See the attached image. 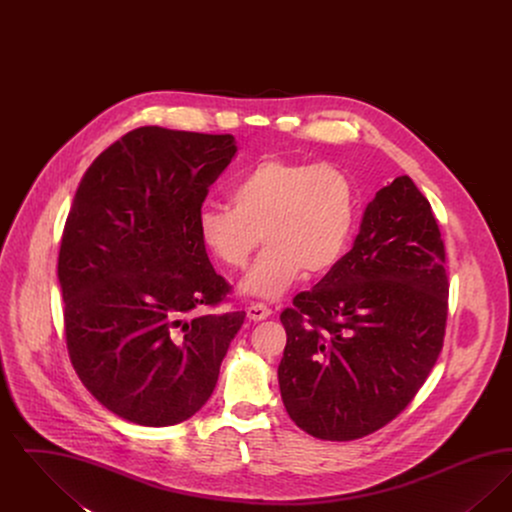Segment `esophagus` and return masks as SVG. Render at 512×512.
<instances>
[{"label": "esophagus", "instance_id": "obj_1", "mask_svg": "<svg viewBox=\"0 0 512 512\" xmlns=\"http://www.w3.org/2000/svg\"><path fill=\"white\" fill-rule=\"evenodd\" d=\"M247 318L249 320H255V322H259V320H265V318L270 317L272 315V311L268 309L267 305H263V303H251L249 307H247Z\"/></svg>", "mask_w": 512, "mask_h": 512}]
</instances>
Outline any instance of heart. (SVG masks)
<instances>
[{"label": "heart", "mask_w": 512, "mask_h": 512, "mask_svg": "<svg viewBox=\"0 0 512 512\" xmlns=\"http://www.w3.org/2000/svg\"><path fill=\"white\" fill-rule=\"evenodd\" d=\"M232 207L203 205L197 238L222 265L245 267L263 240L267 247L240 282V292L278 299L299 280L326 274L349 244L357 195L351 178L332 165L265 159L232 186Z\"/></svg>", "instance_id": "heart-1"}]
</instances>
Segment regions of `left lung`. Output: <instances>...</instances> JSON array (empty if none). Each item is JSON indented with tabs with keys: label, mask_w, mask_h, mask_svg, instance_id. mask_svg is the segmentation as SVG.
Wrapping results in <instances>:
<instances>
[{
	"label": "left lung",
	"mask_w": 512,
	"mask_h": 512,
	"mask_svg": "<svg viewBox=\"0 0 512 512\" xmlns=\"http://www.w3.org/2000/svg\"><path fill=\"white\" fill-rule=\"evenodd\" d=\"M447 293L432 207L397 176L366 205L351 251L280 315L278 384L293 422L328 441L386 426L438 361Z\"/></svg>",
	"instance_id": "8db88e82"
}]
</instances>
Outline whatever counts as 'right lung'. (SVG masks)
Instances as JSON below:
<instances>
[{"mask_svg": "<svg viewBox=\"0 0 512 512\" xmlns=\"http://www.w3.org/2000/svg\"><path fill=\"white\" fill-rule=\"evenodd\" d=\"M230 134L142 126L88 167L65 222L57 278L82 384L111 413L172 426L211 397L244 311L201 315L230 290L197 238Z\"/></svg>", "mask_w": 512, "mask_h": 512, "instance_id": "1", "label": "right lung"}]
</instances>
